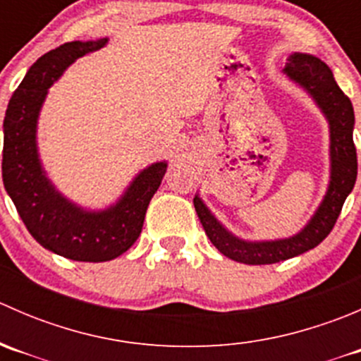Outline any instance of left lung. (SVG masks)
I'll use <instances>...</instances> for the list:
<instances>
[{"label": "left lung", "instance_id": "8db88e82", "mask_svg": "<svg viewBox=\"0 0 361 361\" xmlns=\"http://www.w3.org/2000/svg\"><path fill=\"white\" fill-rule=\"evenodd\" d=\"M285 75L304 87L330 126V183L322 204L312 214L309 224L298 234L276 241H243L227 231L211 214L199 195L194 197V206L209 241L220 253L235 262L248 265H265L288 260L297 255L316 248L332 232L342 204L355 187L358 162L353 143L355 111L349 97L338 89L330 68L322 59L309 54L295 52L286 59Z\"/></svg>", "mask_w": 361, "mask_h": 361}]
</instances>
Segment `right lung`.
<instances>
[{
  "instance_id": "right-lung-1",
  "label": "right lung",
  "mask_w": 361,
  "mask_h": 361,
  "mask_svg": "<svg viewBox=\"0 0 361 361\" xmlns=\"http://www.w3.org/2000/svg\"><path fill=\"white\" fill-rule=\"evenodd\" d=\"M71 42L39 57L17 87L3 122V185L29 234L61 257L76 262H108L126 253L140 238L145 214L160 187L167 164L141 171L126 194L104 211H87L68 201L45 176L36 148V123L49 87L73 61L106 45Z\"/></svg>"
}]
</instances>
